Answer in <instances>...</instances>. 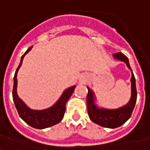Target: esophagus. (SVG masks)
<instances>
[{
	"instance_id": "obj_1",
	"label": "esophagus",
	"mask_w": 150,
	"mask_h": 150,
	"mask_svg": "<svg viewBox=\"0 0 150 150\" xmlns=\"http://www.w3.org/2000/svg\"><path fill=\"white\" fill-rule=\"evenodd\" d=\"M82 80H83V79H82Z\"/></svg>"
}]
</instances>
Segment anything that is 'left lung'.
<instances>
[{
  "label": "left lung",
  "mask_w": 150,
  "mask_h": 150,
  "mask_svg": "<svg viewBox=\"0 0 150 150\" xmlns=\"http://www.w3.org/2000/svg\"><path fill=\"white\" fill-rule=\"evenodd\" d=\"M113 58L116 60H119L125 63L128 68L132 72L131 78V98L129 101L122 107L118 108L116 109H108L104 108L98 107L96 104V96L94 91L89 87H87L88 90L87 96V105H88V116L96 124L103 126L105 128L115 129L120 127L130 118L132 115L133 108L135 107L137 102V88H136V79L130 65H129V59L121 52L116 53L113 54Z\"/></svg>",
  "instance_id": "1"
}]
</instances>
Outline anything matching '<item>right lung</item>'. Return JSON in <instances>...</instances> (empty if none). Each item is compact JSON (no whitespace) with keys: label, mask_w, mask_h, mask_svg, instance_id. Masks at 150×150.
Returning a JSON list of instances; mask_svg holds the SVG:
<instances>
[{"label":"right lung","mask_w":150,"mask_h":150,"mask_svg":"<svg viewBox=\"0 0 150 150\" xmlns=\"http://www.w3.org/2000/svg\"><path fill=\"white\" fill-rule=\"evenodd\" d=\"M32 49V46L25 51L23 55L21 56V62L16 70L14 77H13V99L14 102L15 107L18 110V112L21 119L24 120L27 125L34 129H43L49 128L51 126L59 124L63 118L66 111V104L73 94L75 88V85L70 87L62 92V96L59 97L55 104L51 107L42 109V110H35L31 109L25 104V102L18 96L17 92L18 88V79L17 75L19 68L22 64V61L25 55L30 52Z\"/></svg>","instance_id":"add662e5"}]
</instances>
